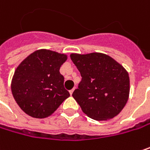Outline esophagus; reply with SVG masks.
I'll return each mask as SVG.
<instances>
[{
	"label": "esophagus",
	"instance_id": "34e87169",
	"mask_svg": "<svg viewBox=\"0 0 150 150\" xmlns=\"http://www.w3.org/2000/svg\"><path fill=\"white\" fill-rule=\"evenodd\" d=\"M75 91V88H73V89H71L70 91H69V93H70V95H72V93H73V92Z\"/></svg>",
	"mask_w": 150,
	"mask_h": 150
}]
</instances>
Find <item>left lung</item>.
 Wrapping results in <instances>:
<instances>
[{"instance_id": "left-lung-1", "label": "left lung", "mask_w": 150, "mask_h": 150, "mask_svg": "<svg viewBox=\"0 0 150 150\" xmlns=\"http://www.w3.org/2000/svg\"><path fill=\"white\" fill-rule=\"evenodd\" d=\"M70 58L81 75L72 96L82 112L99 121L117 115L129 93V75L124 67L102 53H74Z\"/></svg>"}]
</instances>
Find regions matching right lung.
<instances>
[{
  "mask_svg": "<svg viewBox=\"0 0 150 150\" xmlns=\"http://www.w3.org/2000/svg\"><path fill=\"white\" fill-rule=\"evenodd\" d=\"M67 56L49 50H38L29 55L16 69L11 89L16 103L26 114L45 118L51 115L69 93L64 88L60 74Z\"/></svg>",
  "mask_w": 150,
  "mask_h": 150,
  "instance_id": "obj_1",
  "label": "right lung"
}]
</instances>
